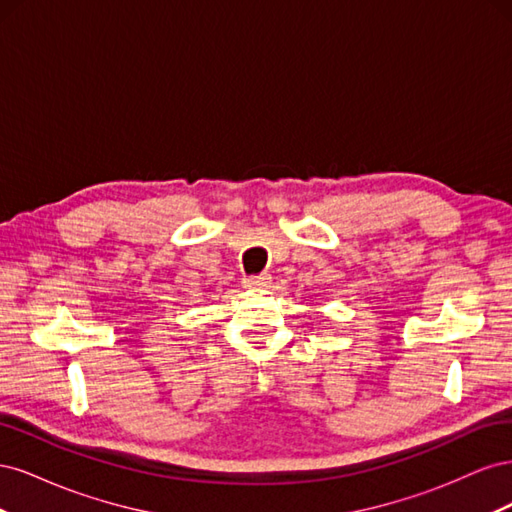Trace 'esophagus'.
<instances>
[{
	"mask_svg": "<svg viewBox=\"0 0 512 512\" xmlns=\"http://www.w3.org/2000/svg\"><path fill=\"white\" fill-rule=\"evenodd\" d=\"M243 286L250 290H267L271 286V275H256V277H243Z\"/></svg>",
	"mask_w": 512,
	"mask_h": 512,
	"instance_id": "obj_1",
	"label": "esophagus"
}]
</instances>
